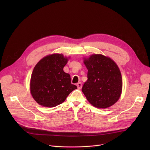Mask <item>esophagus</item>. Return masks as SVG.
<instances>
[{
    "label": "esophagus",
    "instance_id": "34e87169",
    "mask_svg": "<svg viewBox=\"0 0 150 150\" xmlns=\"http://www.w3.org/2000/svg\"><path fill=\"white\" fill-rule=\"evenodd\" d=\"M76 86H77L78 89H81V88H82V84H81V83H78Z\"/></svg>",
    "mask_w": 150,
    "mask_h": 150
}]
</instances>
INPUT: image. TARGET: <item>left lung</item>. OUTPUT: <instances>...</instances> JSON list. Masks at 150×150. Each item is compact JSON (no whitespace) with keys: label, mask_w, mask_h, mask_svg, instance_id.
Returning a JSON list of instances; mask_svg holds the SVG:
<instances>
[{"label":"left lung","mask_w":150,"mask_h":150,"mask_svg":"<svg viewBox=\"0 0 150 150\" xmlns=\"http://www.w3.org/2000/svg\"><path fill=\"white\" fill-rule=\"evenodd\" d=\"M84 63L88 80L82 92L89 103L98 108L111 106L119 99L122 89L120 71L115 62L102 54H92Z\"/></svg>","instance_id":"obj_1"}]
</instances>
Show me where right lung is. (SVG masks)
<instances>
[{
	"label": "right lung",
	"instance_id": "right-lung-1",
	"mask_svg": "<svg viewBox=\"0 0 150 150\" xmlns=\"http://www.w3.org/2000/svg\"><path fill=\"white\" fill-rule=\"evenodd\" d=\"M67 58L61 54L43 58L35 66L30 80V91L35 100L44 107H54L65 101L77 87L63 70Z\"/></svg>",
	"mask_w": 150,
	"mask_h": 150
}]
</instances>
